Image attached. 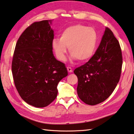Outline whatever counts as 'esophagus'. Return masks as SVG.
<instances>
[{
  "mask_svg": "<svg viewBox=\"0 0 134 134\" xmlns=\"http://www.w3.org/2000/svg\"><path fill=\"white\" fill-rule=\"evenodd\" d=\"M67 70H68V71L69 72V73H71V72H73L72 68H70V67H67Z\"/></svg>",
  "mask_w": 134,
  "mask_h": 134,
  "instance_id": "1",
  "label": "esophagus"
}]
</instances>
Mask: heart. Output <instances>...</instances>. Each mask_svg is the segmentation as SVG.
<instances>
[{
	"mask_svg": "<svg viewBox=\"0 0 134 134\" xmlns=\"http://www.w3.org/2000/svg\"><path fill=\"white\" fill-rule=\"evenodd\" d=\"M97 42L98 34L94 28L76 24L65 28L60 38L53 39L52 47L59 60H65L68 47L72 58L84 62L94 55Z\"/></svg>",
	"mask_w": 134,
	"mask_h": 134,
	"instance_id": "b5f03b06",
	"label": "heart"
}]
</instances>
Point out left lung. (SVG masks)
I'll return each instance as SVG.
<instances>
[{
  "label": "left lung",
  "mask_w": 134,
  "mask_h": 134,
  "mask_svg": "<svg viewBox=\"0 0 134 134\" xmlns=\"http://www.w3.org/2000/svg\"><path fill=\"white\" fill-rule=\"evenodd\" d=\"M122 66L119 41L106 27L95 54L88 62L74 70L78 77V97L91 106L104 102L119 82Z\"/></svg>",
  "instance_id": "8db88e82"
}]
</instances>
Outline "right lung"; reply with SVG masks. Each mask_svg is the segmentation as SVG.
I'll return each mask as SVG.
<instances>
[{
	"instance_id": "add662e5",
	"label": "right lung",
	"mask_w": 134,
	"mask_h": 134,
	"mask_svg": "<svg viewBox=\"0 0 134 134\" xmlns=\"http://www.w3.org/2000/svg\"><path fill=\"white\" fill-rule=\"evenodd\" d=\"M52 20L36 22L21 35L12 63L18 92L26 103L36 107H46L58 95L59 81L68 75L64 63L53 53Z\"/></svg>"
}]
</instances>
